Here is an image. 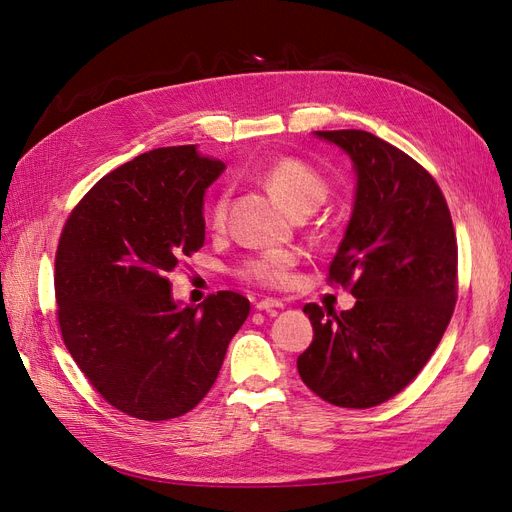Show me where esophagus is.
I'll use <instances>...</instances> for the list:
<instances>
[{
    "label": "esophagus",
    "instance_id": "34e87169",
    "mask_svg": "<svg viewBox=\"0 0 512 512\" xmlns=\"http://www.w3.org/2000/svg\"><path fill=\"white\" fill-rule=\"evenodd\" d=\"M258 311H273V309H283V302L275 298H262L256 302Z\"/></svg>",
    "mask_w": 512,
    "mask_h": 512
}]
</instances>
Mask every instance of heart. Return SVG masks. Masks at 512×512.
Returning a JSON list of instances; mask_svg holds the SVG:
<instances>
[{"instance_id": "heart-1", "label": "heart", "mask_w": 512, "mask_h": 512, "mask_svg": "<svg viewBox=\"0 0 512 512\" xmlns=\"http://www.w3.org/2000/svg\"><path fill=\"white\" fill-rule=\"evenodd\" d=\"M260 178L279 199H283L294 214L304 216L313 212L319 203L327 197L330 185L325 176L315 170L311 163L298 157H279L271 161L260 172ZM229 189H220L208 208V220L214 229H222L229 212ZM300 264V252L294 248H275L264 250L245 260L239 269V275L245 281H252L262 288L281 290L288 288L294 279V269Z\"/></svg>"}]
</instances>
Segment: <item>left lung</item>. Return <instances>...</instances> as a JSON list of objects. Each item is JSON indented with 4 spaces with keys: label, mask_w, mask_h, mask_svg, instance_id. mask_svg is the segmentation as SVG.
<instances>
[{
    "label": "left lung",
    "mask_w": 512,
    "mask_h": 512,
    "mask_svg": "<svg viewBox=\"0 0 512 512\" xmlns=\"http://www.w3.org/2000/svg\"><path fill=\"white\" fill-rule=\"evenodd\" d=\"M351 155L357 197L327 281L357 302H309L302 382L323 401L365 410L399 395L435 353L458 298V243L447 201L416 159L363 130L315 132Z\"/></svg>",
    "instance_id": "left-lung-1"
}]
</instances>
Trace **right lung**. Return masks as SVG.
I'll use <instances>...</instances> for the list:
<instances>
[{"label": "right lung", "instance_id": "1", "mask_svg": "<svg viewBox=\"0 0 512 512\" xmlns=\"http://www.w3.org/2000/svg\"><path fill=\"white\" fill-rule=\"evenodd\" d=\"M222 170L195 145L142 153L102 176L60 233V334L94 391L132 418L191 412L250 315L237 292L187 309L170 292V273L206 241L203 193Z\"/></svg>", "mask_w": 512, "mask_h": 512}]
</instances>
